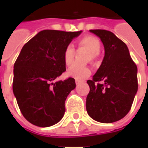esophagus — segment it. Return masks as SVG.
Instances as JSON below:
<instances>
[{
    "label": "esophagus",
    "instance_id": "34e87169",
    "mask_svg": "<svg viewBox=\"0 0 148 148\" xmlns=\"http://www.w3.org/2000/svg\"><path fill=\"white\" fill-rule=\"evenodd\" d=\"M75 82H76V85H78V84H80V83H81V81L76 80V81H75Z\"/></svg>",
    "mask_w": 148,
    "mask_h": 148
}]
</instances>
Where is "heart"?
<instances>
[{"label":"heart","mask_w":148,"mask_h":148,"mask_svg":"<svg viewBox=\"0 0 148 148\" xmlns=\"http://www.w3.org/2000/svg\"><path fill=\"white\" fill-rule=\"evenodd\" d=\"M78 47H82L90 51V58L95 59L101 50V42L99 39L92 36H86L81 38L77 41ZM74 48L73 45L69 44L66 47L63 52V61L66 66H71L74 62ZM91 73L90 67L86 66H80V65L74 64L68 69V76L72 77L77 80H83L86 78Z\"/></svg>","instance_id":"b5f03b06"}]
</instances>
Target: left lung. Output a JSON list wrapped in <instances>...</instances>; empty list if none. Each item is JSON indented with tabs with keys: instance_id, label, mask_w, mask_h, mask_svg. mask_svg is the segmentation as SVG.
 Segmentation results:
<instances>
[{
	"instance_id": "left-lung-1",
	"label": "left lung",
	"mask_w": 148,
	"mask_h": 148,
	"mask_svg": "<svg viewBox=\"0 0 148 148\" xmlns=\"http://www.w3.org/2000/svg\"><path fill=\"white\" fill-rule=\"evenodd\" d=\"M90 32L101 39L105 56L93 79L87 81L90 93L86 111L94 121L112 123L130 111L138 90L137 66L127 45L112 32L101 29Z\"/></svg>"
}]
</instances>
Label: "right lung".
<instances>
[{
  "mask_svg": "<svg viewBox=\"0 0 148 148\" xmlns=\"http://www.w3.org/2000/svg\"><path fill=\"white\" fill-rule=\"evenodd\" d=\"M79 32L43 30L25 43L16 60L12 90L24 118L39 127L57 124L64 116L65 101L76 87L66 71L63 52Z\"/></svg>",
  "mask_w": 148,
  "mask_h": 148,
  "instance_id": "right-lung-1",
  "label": "right lung"
}]
</instances>
